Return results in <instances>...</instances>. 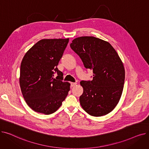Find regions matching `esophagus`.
I'll return each mask as SVG.
<instances>
[{"label": "esophagus", "instance_id": "1", "mask_svg": "<svg viewBox=\"0 0 149 149\" xmlns=\"http://www.w3.org/2000/svg\"><path fill=\"white\" fill-rule=\"evenodd\" d=\"M76 85H77V83H70V86H71V87H74Z\"/></svg>", "mask_w": 149, "mask_h": 149}]
</instances>
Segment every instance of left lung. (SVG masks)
<instances>
[{"label": "left lung", "instance_id": "obj_1", "mask_svg": "<svg viewBox=\"0 0 149 149\" xmlns=\"http://www.w3.org/2000/svg\"><path fill=\"white\" fill-rule=\"evenodd\" d=\"M70 46L93 73L92 80L80 81L81 107L93 116L110 113L118 103L124 88L125 70L118 54L109 42L92 36L76 38Z\"/></svg>", "mask_w": 149, "mask_h": 149}]
</instances>
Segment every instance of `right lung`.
Listing matches in <instances>:
<instances>
[{"label": "right lung", "mask_w": 149, "mask_h": 149, "mask_svg": "<svg viewBox=\"0 0 149 149\" xmlns=\"http://www.w3.org/2000/svg\"><path fill=\"white\" fill-rule=\"evenodd\" d=\"M68 42L69 38L42 39L22 59L20 86L26 103L35 112H55L68 94L70 84L63 81V74L57 67Z\"/></svg>", "instance_id": "right-lung-1"}]
</instances>
